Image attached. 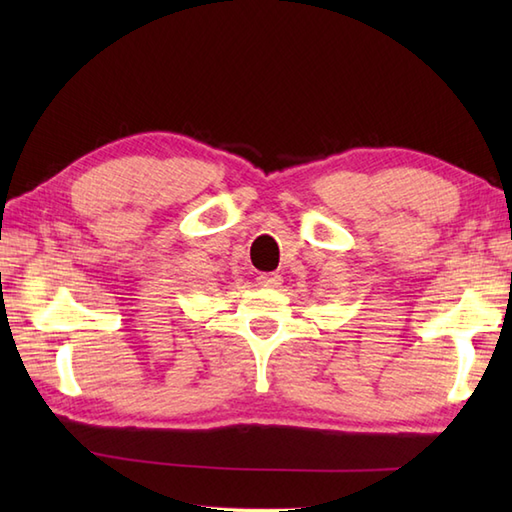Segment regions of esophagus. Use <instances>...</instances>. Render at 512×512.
Segmentation results:
<instances>
[{
    "label": "esophagus",
    "mask_w": 512,
    "mask_h": 512,
    "mask_svg": "<svg viewBox=\"0 0 512 512\" xmlns=\"http://www.w3.org/2000/svg\"><path fill=\"white\" fill-rule=\"evenodd\" d=\"M257 284L264 286V288H279V286H281V277L275 275V273L259 275V277H257Z\"/></svg>",
    "instance_id": "1"
}]
</instances>
